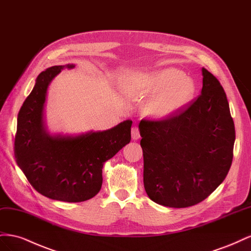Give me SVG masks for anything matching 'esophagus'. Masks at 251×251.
<instances>
[{"mask_svg": "<svg viewBox=\"0 0 251 251\" xmlns=\"http://www.w3.org/2000/svg\"><path fill=\"white\" fill-rule=\"evenodd\" d=\"M132 138L134 140H137L140 138V132H139V128L137 126L132 127Z\"/></svg>", "mask_w": 251, "mask_h": 251, "instance_id": "1", "label": "esophagus"}]
</instances>
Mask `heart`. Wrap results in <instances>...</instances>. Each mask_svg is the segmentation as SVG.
<instances>
[{
  "mask_svg": "<svg viewBox=\"0 0 251 251\" xmlns=\"http://www.w3.org/2000/svg\"><path fill=\"white\" fill-rule=\"evenodd\" d=\"M124 87L136 95L155 94L143 107V113L151 118L161 119L174 115L193 100L196 85L175 68L126 76Z\"/></svg>",
  "mask_w": 251,
  "mask_h": 251,
  "instance_id": "heart-1",
  "label": "heart"
}]
</instances>
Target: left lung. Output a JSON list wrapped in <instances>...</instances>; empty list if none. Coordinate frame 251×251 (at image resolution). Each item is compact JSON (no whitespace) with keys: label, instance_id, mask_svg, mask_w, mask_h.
<instances>
[{"label":"left lung","instance_id":"obj_1","mask_svg":"<svg viewBox=\"0 0 251 251\" xmlns=\"http://www.w3.org/2000/svg\"><path fill=\"white\" fill-rule=\"evenodd\" d=\"M201 94L163 120L142 119L143 183L163 206L198 204L222 183L233 157L234 124L221 83L202 68Z\"/></svg>","mask_w":251,"mask_h":251}]
</instances>
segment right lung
Listing matches in <instances>:
<instances>
[{"instance_id": "obj_1", "label": "right lung", "mask_w": 251, "mask_h": 251, "mask_svg": "<svg viewBox=\"0 0 251 251\" xmlns=\"http://www.w3.org/2000/svg\"><path fill=\"white\" fill-rule=\"evenodd\" d=\"M53 66L40 73L18 115L14 156L29 183L47 198L82 202L93 198L102 184V166L131 141L132 120L110 130L77 136L48 133L45 102L52 79L64 68Z\"/></svg>"}]
</instances>
